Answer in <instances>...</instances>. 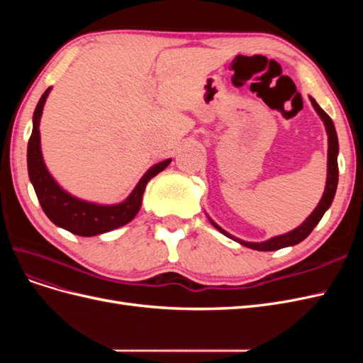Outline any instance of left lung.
I'll return each instance as SVG.
<instances>
[{
  "label": "left lung",
  "instance_id": "obj_1",
  "mask_svg": "<svg viewBox=\"0 0 363 363\" xmlns=\"http://www.w3.org/2000/svg\"><path fill=\"white\" fill-rule=\"evenodd\" d=\"M311 98V103L313 106V108L316 111V113L320 115V118L323 119V123L325 125V131H327V136H328V151H327V182H325V189L323 194V199L321 201L318 203V206L315 207V211L306 218V221L298 225L296 228H294L292 232L289 233H284L280 236H274L268 240H263V242H247V240L242 239H238L233 235L227 233L224 228L219 227L216 223H213L211 218H208V221L212 223V225L219 230L223 235H225L227 238L236 240L240 245L248 247L251 250H257V251H276L284 247H292L300 244L301 240H304L307 236L312 233V230L316 227V224L321 221L323 215L325 213V211L328 207L332 206V201L335 199V194H336V188H337V179H339V169H337V152H339V144H337V135H336V130H335V124L332 118L328 116L323 108L318 106V103L313 100L312 96Z\"/></svg>",
  "mask_w": 363,
  "mask_h": 363
}]
</instances>
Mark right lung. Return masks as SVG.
Instances as JSON below:
<instances>
[{
	"mask_svg": "<svg viewBox=\"0 0 363 363\" xmlns=\"http://www.w3.org/2000/svg\"><path fill=\"white\" fill-rule=\"evenodd\" d=\"M51 87L43 92L33 115V131L27 147V167L28 177L35 188L38 200L42 211L51 219V223L68 230V232L79 236H95L112 232V230L128 224L133 219L142 204V195H144L147 183L156 177L159 172L171 163V159L156 163L151 167L144 177L139 180L136 188L131 191L124 201L118 204H95L77 199V196L63 191L57 182L52 179L48 172L45 162L40 151V133L39 123L43 111V104Z\"/></svg>",
	"mask_w": 363,
	"mask_h": 363,
	"instance_id": "1",
	"label": "right lung"
}]
</instances>
